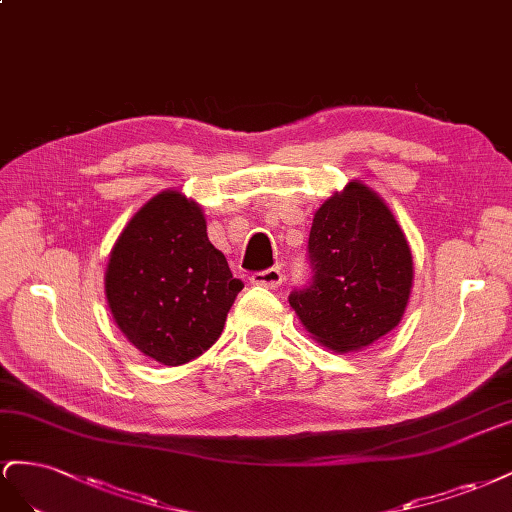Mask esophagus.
I'll list each match as a JSON object with an SVG mask.
<instances>
[{
	"mask_svg": "<svg viewBox=\"0 0 512 512\" xmlns=\"http://www.w3.org/2000/svg\"><path fill=\"white\" fill-rule=\"evenodd\" d=\"M283 272L279 268H268V270H261V272H255L251 276V283L253 285H259V287H268V289H276L281 283H283Z\"/></svg>",
	"mask_w": 512,
	"mask_h": 512,
	"instance_id": "obj_1",
	"label": "esophagus"
}]
</instances>
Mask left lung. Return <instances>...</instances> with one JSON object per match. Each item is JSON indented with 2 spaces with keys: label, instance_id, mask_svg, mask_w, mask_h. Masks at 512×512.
<instances>
[{
  "label": "left lung",
  "instance_id": "left-lung-1",
  "mask_svg": "<svg viewBox=\"0 0 512 512\" xmlns=\"http://www.w3.org/2000/svg\"><path fill=\"white\" fill-rule=\"evenodd\" d=\"M311 281L289 304L313 337L352 352L399 324L412 291V253L386 203L349 182L315 212L309 233Z\"/></svg>",
  "mask_w": 512,
  "mask_h": 512
}]
</instances>
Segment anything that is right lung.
Masks as SVG:
<instances>
[{"label": "right lung", "mask_w": 512, "mask_h": 512, "mask_svg": "<svg viewBox=\"0 0 512 512\" xmlns=\"http://www.w3.org/2000/svg\"><path fill=\"white\" fill-rule=\"evenodd\" d=\"M242 287L208 240L201 208L178 191L156 195L130 218L105 274L115 324L167 367L216 343Z\"/></svg>", "instance_id": "add662e5"}]
</instances>
